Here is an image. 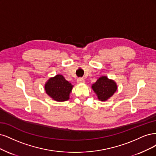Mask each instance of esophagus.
<instances>
[{
  "mask_svg": "<svg viewBox=\"0 0 156 156\" xmlns=\"http://www.w3.org/2000/svg\"><path fill=\"white\" fill-rule=\"evenodd\" d=\"M77 82L78 83H85V80L83 78H79L77 80Z\"/></svg>",
  "mask_w": 156,
  "mask_h": 156,
  "instance_id": "esophagus-1",
  "label": "esophagus"
}]
</instances>
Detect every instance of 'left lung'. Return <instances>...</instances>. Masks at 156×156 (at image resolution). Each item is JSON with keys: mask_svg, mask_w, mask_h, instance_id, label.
<instances>
[{"mask_svg": "<svg viewBox=\"0 0 156 156\" xmlns=\"http://www.w3.org/2000/svg\"><path fill=\"white\" fill-rule=\"evenodd\" d=\"M91 88L100 101L105 102L117 91V86L113 80L108 79L107 76H102L91 85Z\"/></svg>", "mask_w": 156, "mask_h": 156, "instance_id": "left-lung-1", "label": "left lung"}]
</instances>
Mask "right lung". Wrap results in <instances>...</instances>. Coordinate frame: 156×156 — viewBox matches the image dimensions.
<instances>
[{
  "mask_svg": "<svg viewBox=\"0 0 156 156\" xmlns=\"http://www.w3.org/2000/svg\"><path fill=\"white\" fill-rule=\"evenodd\" d=\"M73 87L74 85L67 81L62 74L50 78L44 84L45 92L57 102H65L69 100Z\"/></svg>",
  "mask_w": 156,
  "mask_h": 156,
  "instance_id": "right-lung-1",
  "label": "right lung"
}]
</instances>
